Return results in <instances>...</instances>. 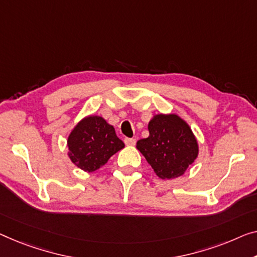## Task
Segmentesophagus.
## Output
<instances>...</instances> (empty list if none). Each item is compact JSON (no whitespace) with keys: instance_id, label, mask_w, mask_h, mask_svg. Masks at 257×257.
<instances>
[{"instance_id":"34e87169","label":"esophagus","mask_w":257,"mask_h":257,"mask_svg":"<svg viewBox=\"0 0 257 257\" xmlns=\"http://www.w3.org/2000/svg\"><path fill=\"white\" fill-rule=\"evenodd\" d=\"M124 143H125V145H135L136 144V140L135 139H129V137H125Z\"/></svg>"}]
</instances>
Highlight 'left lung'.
Returning <instances> with one entry per match:
<instances>
[{
  "label": "left lung",
  "mask_w": 257,
  "mask_h": 257,
  "mask_svg": "<svg viewBox=\"0 0 257 257\" xmlns=\"http://www.w3.org/2000/svg\"><path fill=\"white\" fill-rule=\"evenodd\" d=\"M148 139L137 149L160 179H174L185 173L198 155V145L189 125L175 114H158L149 122Z\"/></svg>",
  "instance_id": "obj_1"
}]
</instances>
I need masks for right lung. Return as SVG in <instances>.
I'll return each instance as SVG.
<instances>
[{
	"label": "right lung",
	"mask_w": 257,
	"mask_h": 257,
	"mask_svg": "<svg viewBox=\"0 0 257 257\" xmlns=\"http://www.w3.org/2000/svg\"><path fill=\"white\" fill-rule=\"evenodd\" d=\"M69 157L80 170L94 172L104 166L114 153L124 148L113 125L101 116H87L68 137Z\"/></svg>",
	"instance_id": "obj_1"
}]
</instances>
